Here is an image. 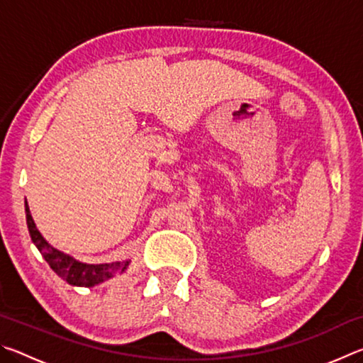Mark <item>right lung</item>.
I'll return each mask as SVG.
<instances>
[{"label": "right lung", "instance_id": "right-lung-1", "mask_svg": "<svg viewBox=\"0 0 363 363\" xmlns=\"http://www.w3.org/2000/svg\"><path fill=\"white\" fill-rule=\"evenodd\" d=\"M26 213H27V225L32 242L36 245V248L40 250V253L45 257L46 262L49 264L54 272L59 277H62L67 284L75 285V286H94L97 284H102L107 279H112L115 274H123L128 267L130 261L123 262H112V264H83L73 259V257L60 253L56 248H52L45 238L41 237V233L36 229V225L30 214L28 205L26 201Z\"/></svg>", "mask_w": 363, "mask_h": 363}]
</instances>
